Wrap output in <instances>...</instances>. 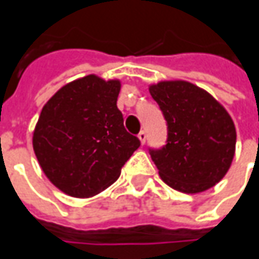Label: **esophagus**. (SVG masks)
Masks as SVG:
<instances>
[{
    "label": "esophagus",
    "mask_w": 259,
    "mask_h": 259,
    "mask_svg": "<svg viewBox=\"0 0 259 259\" xmlns=\"http://www.w3.org/2000/svg\"><path fill=\"white\" fill-rule=\"evenodd\" d=\"M138 138H140L141 144H144L145 140H147V133H145L144 130H143V131H140V134H138Z\"/></svg>",
    "instance_id": "34e87169"
}]
</instances>
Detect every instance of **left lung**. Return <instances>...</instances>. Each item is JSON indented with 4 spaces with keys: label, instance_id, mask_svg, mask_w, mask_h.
Wrapping results in <instances>:
<instances>
[{
    "label": "left lung",
    "instance_id": "8db88e82",
    "mask_svg": "<svg viewBox=\"0 0 259 259\" xmlns=\"http://www.w3.org/2000/svg\"><path fill=\"white\" fill-rule=\"evenodd\" d=\"M167 122V141L150 154L163 182L183 193H200L224 179L232 164V118L206 91L184 80L150 86Z\"/></svg>",
    "mask_w": 259,
    "mask_h": 259
}]
</instances>
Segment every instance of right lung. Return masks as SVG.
Segmentation results:
<instances>
[{
	"label": "right lung",
	"mask_w": 259,
	"mask_h": 259,
	"mask_svg": "<svg viewBox=\"0 0 259 259\" xmlns=\"http://www.w3.org/2000/svg\"><path fill=\"white\" fill-rule=\"evenodd\" d=\"M119 80L89 75L59 89L43 106L33 148L47 179L73 197H91L119 177L140 147L116 106Z\"/></svg>",
	"instance_id": "right-lung-1"
}]
</instances>
